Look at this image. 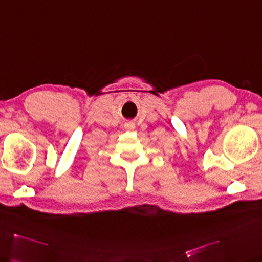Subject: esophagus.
<instances>
[{
	"instance_id": "obj_1",
	"label": "esophagus",
	"mask_w": 262,
	"mask_h": 262,
	"mask_svg": "<svg viewBox=\"0 0 262 262\" xmlns=\"http://www.w3.org/2000/svg\"><path fill=\"white\" fill-rule=\"evenodd\" d=\"M125 128H126V129H134L135 126L133 125V123H127V125L125 126Z\"/></svg>"
}]
</instances>
